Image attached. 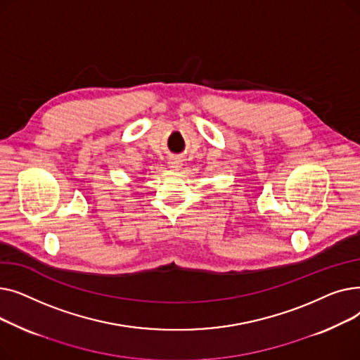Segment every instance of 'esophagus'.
<instances>
[{
  "label": "esophagus",
  "instance_id": "esophagus-1",
  "mask_svg": "<svg viewBox=\"0 0 360 360\" xmlns=\"http://www.w3.org/2000/svg\"><path fill=\"white\" fill-rule=\"evenodd\" d=\"M182 166V160H179L178 158H172L169 160V167L172 169H179Z\"/></svg>",
  "mask_w": 360,
  "mask_h": 360
}]
</instances>
